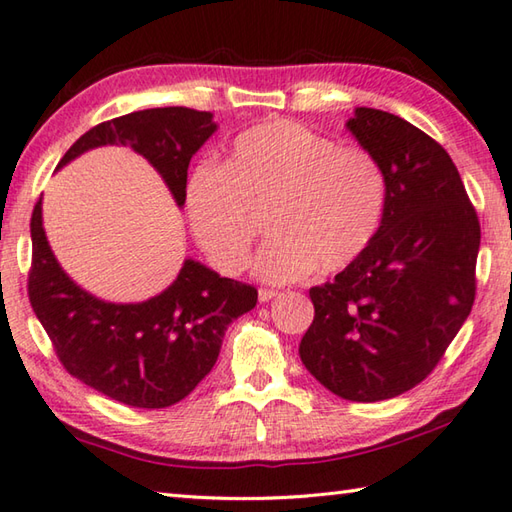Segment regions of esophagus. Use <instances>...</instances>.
Returning <instances> with one entry per match:
<instances>
[{"instance_id":"34e87169","label":"esophagus","mask_w":512,"mask_h":512,"mask_svg":"<svg viewBox=\"0 0 512 512\" xmlns=\"http://www.w3.org/2000/svg\"><path fill=\"white\" fill-rule=\"evenodd\" d=\"M277 295L280 293L273 291V288H259V302H271Z\"/></svg>"}]
</instances>
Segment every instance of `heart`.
<instances>
[{"label":"heart","mask_w":512,"mask_h":512,"mask_svg":"<svg viewBox=\"0 0 512 512\" xmlns=\"http://www.w3.org/2000/svg\"><path fill=\"white\" fill-rule=\"evenodd\" d=\"M385 206L387 176L374 154L284 118L241 132L224 165H197L185 188L194 237L228 275L248 266L266 219L273 237L257 275L271 284L356 264L374 244Z\"/></svg>","instance_id":"b5f03b06"}]
</instances>
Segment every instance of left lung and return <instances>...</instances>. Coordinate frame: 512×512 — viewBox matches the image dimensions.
<instances>
[{
  "mask_svg": "<svg viewBox=\"0 0 512 512\" xmlns=\"http://www.w3.org/2000/svg\"><path fill=\"white\" fill-rule=\"evenodd\" d=\"M383 165L387 206L374 244L336 280L313 286L300 358L345 401L376 403L439 365L477 293L479 217L450 154L389 111L347 123Z\"/></svg>",
  "mask_w": 512,
  "mask_h": 512,
  "instance_id": "obj_1",
  "label": "left lung"
}]
</instances>
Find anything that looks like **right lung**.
Here are the masks:
<instances>
[{"instance_id":"add662e5","label":"right lung","mask_w":512,"mask_h":512,"mask_svg":"<svg viewBox=\"0 0 512 512\" xmlns=\"http://www.w3.org/2000/svg\"><path fill=\"white\" fill-rule=\"evenodd\" d=\"M210 111L156 107L118 116L82 134L58 167L100 145H129L185 203L192 154L215 134ZM29 300L62 367L114 401L161 410L183 401L219 358L232 320L257 304V288L185 259L161 295L111 304L82 291L62 271L42 228V197L31 217Z\"/></svg>"}]
</instances>
